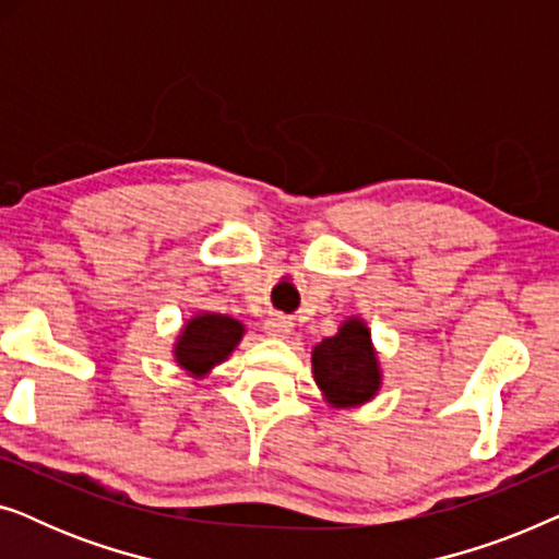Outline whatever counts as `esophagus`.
<instances>
[{"label": "esophagus", "instance_id": "34e87169", "mask_svg": "<svg viewBox=\"0 0 559 559\" xmlns=\"http://www.w3.org/2000/svg\"><path fill=\"white\" fill-rule=\"evenodd\" d=\"M264 331L266 335H272V338H287V335L293 333V320L285 316H272L264 323Z\"/></svg>", "mask_w": 559, "mask_h": 559}]
</instances>
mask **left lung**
<instances>
[{"label":"left lung","instance_id":"left-lung-1","mask_svg":"<svg viewBox=\"0 0 559 559\" xmlns=\"http://www.w3.org/2000/svg\"><path fill=\"white\" fill-rule=\"evenodd\" d=\"M312 373L335 407L369 402L381 384V373L366 323L350 318L338 333L318 343L312 350Z\"/></svg>","mask_w":559,"mask_h":559}]
</instances>
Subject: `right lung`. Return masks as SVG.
I'll return each instance as SVG.
<instances>
[{"mask_svg": "<svg viewBox=\"0 0 559 559\" xmlns=\"http://www.w3.org/2000/svg\"><path fill=\"white\" fill-rule=\"evenodd\" d=\"M241 335L243 325L239 320L218 316V312H203L182 328L175 343V361L193 377H203L213 366L226 361L228 354L239 346Z\"/></svg>", "mask_w": 559, "mask_h": 559, "instance_id": "obj_1", "label": "right lung"}]
</instances>
